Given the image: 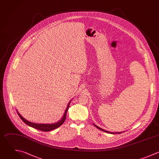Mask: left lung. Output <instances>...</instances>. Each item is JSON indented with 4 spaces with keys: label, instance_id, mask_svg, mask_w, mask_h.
Instances as JSON below:
<instances>
[{
    "label": "left lung",
    "instance_id": "left-lung-1",
    "mask_svg": "<svg viewBox=\"0 0 159 159\" xmlns=\"http://www.w3.org/2000/svg\"><path fill=\"white\" fill-rule=\"evenodd\" d=\"M95 125V126L96 127V128H97L98 129H100L101 131H104V132H105V133H110V134H121V133H122V132H119V133H111V132H109V131H105V130H104V129H102V128H99L98 126H96L95 125Z\"/></svg>",
    "mask_w": 159,
    "mask_h": 159
}]
</instances>
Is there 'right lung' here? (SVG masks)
Returning a JSON list of instances; mask_svg holds the SVG:
<instances>
[{
  "instance_id": "add662e5",
  "label": "right lung",
  "mask_w": 159,
  "mask_h": 159,
  "mask_svg": "<svg viewBox=\"0 0 159 159\" xmlns=\"http://www.w3.org/2000/svg\"><path fill=\"white\" fill-rule=\"evenodd\" d=\"M70 103V102H69L62 119L60 121H59L58 122H57L56 123H54V124H37V123H34L28 121L26 120H25L23 116H21V115L18 112L17 110H16V111H17V113H18V116L21 118V120L26 125H27L29 126H31V127H32L34 129H38V130L42 131L47 132V131H52V130H54V129L57 128L58 127H59L61 125H62L64 123V122L65 121L66 118V115H67V110L69 109V107Z\"/></svg>"
}]
</instances>
